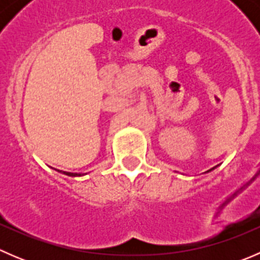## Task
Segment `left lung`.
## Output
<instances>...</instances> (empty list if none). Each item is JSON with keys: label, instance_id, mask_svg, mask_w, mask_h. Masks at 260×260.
I'll return each mask as SVG.
<instances>
[{"label": "left lung", "instance_id": "1", "mask_svg": "<svg viewBox=\"0 0 260 260\" xmlns=\"http://www.w3.org/2000/svg\"><path fill=\"white\" fill-rule=\"evenodd\" d=\"M211 170H212V169H211ZM211 170H209V171H211Z\"/></svg>", "mask_w": 260, "mask_h": 260}]
</instances>
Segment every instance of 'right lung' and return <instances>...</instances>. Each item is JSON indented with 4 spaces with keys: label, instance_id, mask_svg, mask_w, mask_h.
Wrapping results in <instances>:
<instances>
[{
    "label": "right lung",
    "instance_id": "add662e5",
    "mask_svg": "<svg viewBox=\"0 0 260 260\" xmlns=\"http://www.w3.org/2000/svg\"><path fill=\"white\" fill-rule=\"evenodd\" d=\"M59 171V170H57ZM59 172H62V174L68 175V176H81L80 174H73V172H65V171H59Z\"/></svg>",
    "mask_w": 260,
    "mask_h": 260
}]
</instances>
